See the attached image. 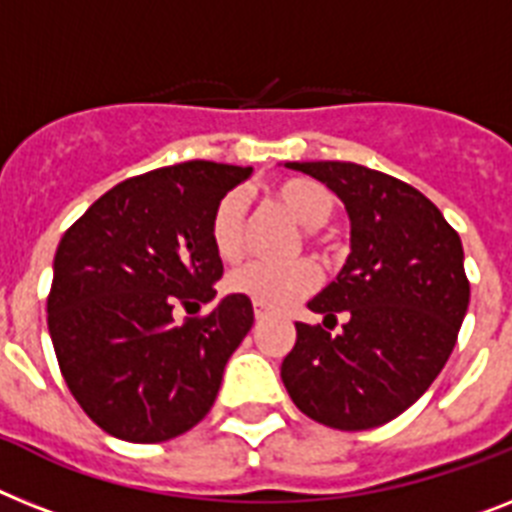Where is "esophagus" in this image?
I'll list each match as a JSON object with an SVG mask.
<instances>
[{
    "mask_svg": "<svg viewBox=\"0 0 512 512\" xmlns=\"http://www.w3.org/2000/svg\"><path fill=\"white\" fill-rule=\"evenodd\" d=\"M253 316H256V322H266V319H272L274 311H269V308H264L256 303V306H253Z\"/></svg>",
    "mask_w": 512,
    "mask_h": 512,
    "instance_id": "34e87169",
    "label": "esophagus"
}]
</instances>
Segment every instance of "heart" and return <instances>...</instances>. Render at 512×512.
Segmentation results:
<instances>
[{
	"label": "heart",
	"instance_id": "1",
	"mask_svg": "<svg viewBox=\"0 0 512 512\" xmlns=\"http://www.w3.org/2000/svg\"><path fill=\"white\" fill-rule=\"evenodd\" d=\"M272 198L290 217L306 230L322 227L332 211H335V198L316 180L308 177H285L272 185ZM243 217H246V201L238 190L219 198L211 214L209 235L222 259L238 256L240 240H243ZM319 282V272L311 261H290V264H264V261H251V264L238 266L227 277V287L232 293L246 295L253 303L264 308H285L293 301L308 295Z\"/></svg>",
	"mask_w": 512,
	"mask_h": 512
}]
</instances>
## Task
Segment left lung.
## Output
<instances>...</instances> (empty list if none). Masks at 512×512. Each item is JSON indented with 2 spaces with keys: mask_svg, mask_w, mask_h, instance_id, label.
<instances>
[{
  "mask_svg": "<svg viewBox=\"0 0 512 512\" xmlns=\"http://www.w3.org/2000/svg\"><path fill=\"white\" fill-rule=\"evenodd\" d=\"M348 211L350 256L308 308L337 324L298 322L282 361L287 395L319 424L361 432L411 408L458 340L471 285L458 232L413 185L353 162H287ZM327 324V322H324Z\"/></svg>",
  "mask_w": 512,
  "mask_h": 512,
  "instance_id": "1",
  "label": "left lung"
}]
</instances>
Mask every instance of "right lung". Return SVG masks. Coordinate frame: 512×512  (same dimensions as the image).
Returning a JSON list of instances; mask_svg holds the SVG:
<instances>
[{
	"instance_id": "right-lung-1",
	"label": "right lung",
	"mask_w": 512,
	"mask_h": 512,
	"mask_svg": "<svg viewBox=\"0 0 512 512\" xmlns=\"http://www.w3.org/2000/svg\"><path fill=\"white\" fill-rule=\"evenodd\" d=\"M251 167L183 162L122 180L75 222L54 253L46 301L59 371L88 418L125 442L180 437L211 411L253 306L232 293L206 316L175 308L214 301L222 259L214 206Z\"/></svg>"
}]
</instances>
